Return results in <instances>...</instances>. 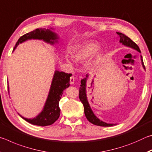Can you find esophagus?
Listing matches in <instances>:
<instances>
[{"instance_id": "obj_1", "label": "esophagus", "mask_w": 152, "mask_h": 152, "mask_svg": "<svg viewBox=\"0 0 152 152\" xmlns=\"http://www.w3.org/2000/svg\"><path fill=\"white\" fill-rule=\"evenodd\" d=\"M70 84H74V81H75V78H74V76H71L70 77Z\"/></svg>"}]
</instances>
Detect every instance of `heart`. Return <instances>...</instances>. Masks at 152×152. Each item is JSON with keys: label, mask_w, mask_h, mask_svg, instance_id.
<instances>
[{"label": "heart", "mask_w": 152, "mask_h": 152, "mask_svg": "<svg viewBox=\"0 0 152 152\" xmlns=\"http://www.w3.org/2000/svg\"><path fill=\"white\" fill-rule=\"evenodd\" d=\"M100 45L96 42H88L77 45L72 51V56L76 61L79 63H84L93 56V59H96L100 55ZM70 62V60L67 59Z\"/></svg>", "instance_id": "1"}]
</instances>
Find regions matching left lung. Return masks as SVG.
<instances>
[{
	"label": "left lung",
	"instance_id": "8db88e82",
	"mask_svg": "<svg viewBox=\"0 0 152 152\" xmlns=\"http://www.w3.org/2000/svg\"><path fill=\"white\" fill-rule=\"evenodd\" d=\"M117 35H119L120 38L119 42L122 43L123 45L127 46L128 48H132L133 50L137 51L138 52L141 53L140 48L137 46V45L133 41L129 38L127 36L121 33L117 32ZM141 58V65H142L143 68L145 70V66H144V64L142 60V56H140ZM89 74H86V77L83 79L81 80V84L80 85V90H79V99L82 102V103L83 104L84 106V114H85V116L87 118V119L88 120L89 122L92 123V124L96 125L98 126H101V127H111V126L117 125L116 123H107L104 121H102V120L99 119L96 115H94V113L92 111L91 106H90V104L88 101V98H87V94H86V82L88 80Z\"/></svg>",
	"mask_w": 152,
	"mask_h": 152
}]
</instances>
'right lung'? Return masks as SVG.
<instances>
[{"instance_id":"obj_1","label":"right lung","mask_w":152,"mask_h":152,"mask_svg":"<svg viewBox=\"0 0 152 152\" xmlns=\"http://www.w3.org/2000/svg\"><path fill=\"white\" fill-rule=\"evenodd\" d=\"M53 28H50V29L39 28L26 33L17 41L12 51L15 50L19 43H23L27 40H42L46 43L53 45L55 43H58V39H60L58 35L53 31ZM70 76H72V74H68L57 70H55L50 91L42 111L35 117L31 119L23 117L19 113V115L23 119L32 125L44 127L53 124L60 117V109L59 107V102L63 94V91L70 85ZM8 89L9 91V87H8Z\"/></svg>"}]
</instances>
